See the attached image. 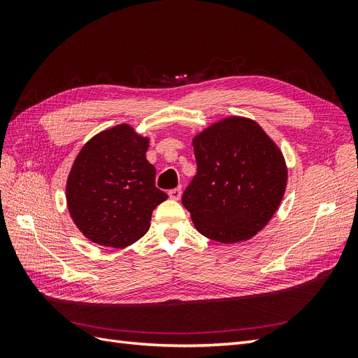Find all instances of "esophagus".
Instances as JSON below:
<instances>
[{
  "label": "esophagus",
  "mask_w": 358,
  "mask_h": 358,
  "mask_svg": "<svg viewBox=\"0 0 358 358\" xmlns=\"http://www.w3.org/2000/svg\"><path fill=\"white\" fill-rule=\"evenodd\" d=\"M169 197L171 199V200H180V197H182V189L180 188H175V189H171V191H169Z\"/></svg>",
  "instance_id": "esophagus-1"
}]
</instances>
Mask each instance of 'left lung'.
I'll list each match as a JSON object with an SVG mask.
<instances>
[{"label":"left lung","instance_id":"1","mask_svg":"<svg viewBox=\"0 0 358 358\" xmlns=\"http://www.w3.org/2000/svg\"><path fill=\"white\" fill-rule=\"evenodd\" d=\"M197 175L182 196L199 233L245 242L272 220L288 170L278 145L252 119L229 116L192 138Z\"/></svg>","mask_w":358,"mask_h":358}]
</instances>
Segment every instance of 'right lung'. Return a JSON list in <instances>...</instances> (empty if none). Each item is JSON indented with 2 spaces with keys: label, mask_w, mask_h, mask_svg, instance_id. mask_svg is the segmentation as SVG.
I'll use <instances>...</instances> for the list:
<instances>
[{
  "label": "right lung",
  "mask_w": 358,
  "mask_h": 358,
  "mask_svg": "<svg viewBox=\"0 0 358 358\" xmlns=\"http://www.w3.org/2000/svg\"><path fill=\"white\" fill-rule=\"evenodd\" d=\"M149 138L128 124L95 134L76 157L66 197L73 222L91 242L125 248L143 237L167 194L146 159Z\"/></svg>",
  "instance_id": "add662e5"
}]
</instances>
